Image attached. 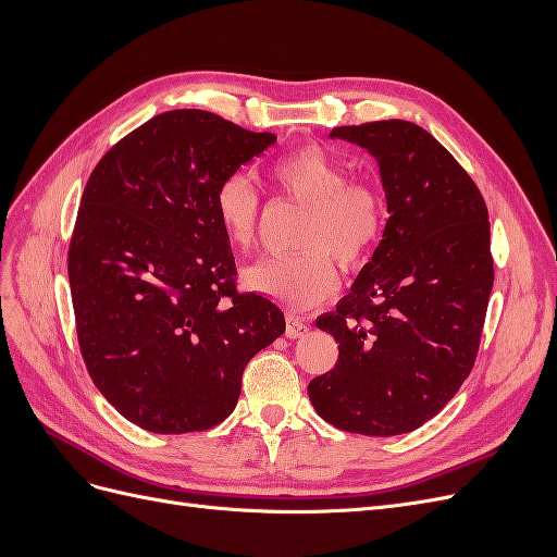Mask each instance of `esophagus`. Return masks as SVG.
Returning <instances> with one entry per match:
<instances>
[{"instance_id":"obj_1","label":"esophagus","mask_w":557,"mask_h":557,"mask_svg":"<svg viewBox=\"0 0 557 557\" xmlns=\"http://www.w3.org/2000/svg\"><path fill=\"white\" fill-rule=\"evenodd\" d=\"M307 332H309V325L301 318L297 315L285 318V336H288V339H299V336H305Z\"/></svg>"}]
</instances>
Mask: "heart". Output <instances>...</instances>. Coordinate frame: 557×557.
Instances as JSON below:
<instances>
[{
    "label": "heart",
    "mask_w": 557,
    "mask_h": 557,
    "mask_svg": "<svg viewBox=\"0 0 557 557\" xmlns=\"http://www.w3.org/2000/svg\"><path fill=\"white\" fill-rule=\"evenodd\" d=\"M276 188L309 209L293 258L262 260L244 272L246 288L290 309H309L339 288L334 260L358 267L369 258L385 227L383 201L374 188L350 183L342 162L318 146L297 148L272 164ZM215 218L232 244L252 246L258 237L260 195L244 174L218 185Z\"/></svg>",
    "instance_id": "b5f03b06"
}]
</instances>
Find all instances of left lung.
<instances>
[{"label": "left lung", "mask_w": 557, "mask_h": 557, "mask_svg": "<svg viewBox=\"0 0 557 557\" xmlns=\"http://www.w3.org/2000/svg\"><path fill=\"white\" fill-rule=\"evenodd\" d=\"M379 162L383 239L336 311L315 325L339 344L309 383L315 413L367 434H407L440 413L474 367L495 269L476 183L409 121L334 127Z\"/></svg>", "instance_id": "left-lung-1"}]
</instances>
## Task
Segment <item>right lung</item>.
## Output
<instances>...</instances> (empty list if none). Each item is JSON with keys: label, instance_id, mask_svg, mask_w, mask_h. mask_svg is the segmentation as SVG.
I'll list each match as a JSON object with an SVG mask.
<instances>
[{"label": "right lung", "instance_id": "add662e5", "mask_svg": "<svg viewBox=\"0 0 557 557\" xmlns=\"http://www.w3.org/2000/svg\"><path fill=\"white\" fill-rule=\"evenodd\" d=\"M276 144L201 109L166 111L99 160L70 244L78 346L97 391L156 434L209 430L242 374L285 332L281 309L237 293L218 185Z\"/></svg>", "mask_w": 557, "mask_h": 557}]
</instances>
